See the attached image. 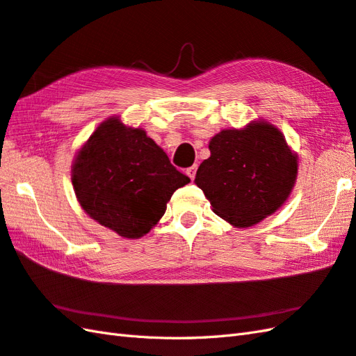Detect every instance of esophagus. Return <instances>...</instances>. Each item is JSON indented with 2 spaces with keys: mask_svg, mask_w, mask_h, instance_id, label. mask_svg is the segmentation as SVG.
I'll return each instance as SVG.
<instances>
[{
  "mask_svg": "<svg viewBox=\"0 0 356 356\" xmlns=\"http://www.w3.org/2000/svg\"><path fill=\"white\" fill-rule=\"evenodd\" d=\"M196 169H197V166L195 164V166H192V168H188L187 170H186V173L188 175V178L190 179H195V177H196Z\"/></svg>",
  "mask_w": 356,
  "mask_h": 356,
  "instance_id": "esophagus-1",
  "label": "esophagus"
}]
</instances>
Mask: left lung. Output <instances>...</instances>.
Instances as JSON below:
<instances>
[{
  "label": "left lung",
  "instance_id": "1",
  "mask_svg": "<svg viewBox=\"0 0 356 356\" xmlns=\"http://www.w3.org/2000/svg\"><path fill=\"white\" fill-rule=\"evenodd\" d=\"M211 155L196 172L213 211L234 228H250L287 202L298 178V154L264 119L211 137Z\"/></svg>",
  "mask_w": 356,
  "mask_h": 356
}]
</instances>
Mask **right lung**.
I'll use <instances>...</instances> for the list:
<instances>
[{"label": "right lung", "mask_w": 356, "mask_h": 356, "mask_svg": "<svg viewBox=\"0 0 356 356\" xmlns=\"http://www.w3.org/2000/svg\"><path fill=\"white\" fill-rule=\"evenodd\" d=\"M71 179L78 204L102 227L140 238L160 222L177 188L190 178L140 127L110 116L76 151Z\"/></svg>", "instance_id": "add662e5"}]
</instances>
